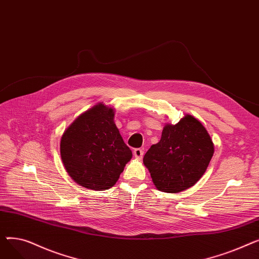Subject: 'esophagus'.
Segmentation results:
<instances>
[{
  "label": "esophagus",
  "instance_id": "34e87169",
  "mask_svg": "<svg viewBox=\"0 0 259 259\" xmlns=\"http://www.w3.org/2000/svg\"><path fill=\"white\" fill-rule=\"evenodd\" d=\"M133 155L137 157V158H143V155H144V151L142 150V149H134V151H133Z\"/></svg>",
  "mask_w": 259,
  "mask_h": 259
}]
</instances>
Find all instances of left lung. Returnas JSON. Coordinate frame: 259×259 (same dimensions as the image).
<instances>
[{"instance_id": "left-lung-1", "label": "left lung", "mask_w": 259, "mask_h": 259, "mask_svg": "<svg viewBox=\"0 0 259 259\" xmlns=\"http://www.w3.org/2000/svg\"><path fill=\"white\" fill-rule=\"evenodd\" d=\"M214 145L206 128L191 115L176 125H166L160 141L144 156V164L155 187L178 193L194 186L206 172Z\"/></svg>"}]
</instances>
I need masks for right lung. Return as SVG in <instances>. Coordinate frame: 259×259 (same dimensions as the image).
I'll list each match as a JSON object with an SVG mask.
<instances>
[{"mask_svg":"<svg viewBox=\"0 0 259 259\" xmlns=\"http://www.w3.org/2000/svg\"><path fill=\"white\" fill-rule=\"evenodd\" d=\"M113 109L99 104L80 114L61 139V157L72 180L103 191L114 186L132 157L114 124Z\"/></svg>","mask_w":259,"mask_h":259,"instance_id":"right-lung-1","label":"right lung"}]
</instances>
